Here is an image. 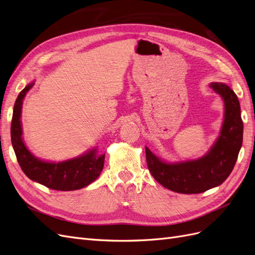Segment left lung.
Returning <instances> with one entry per match:
<instances>
[{
    "mask_svg": "<svg viewBox=\"0 0 255 255\" xmlns=\"http://www.w3.org/2000/svg\"><path fill=\"white\" fill-rule=\"evenodd\" d=\"M211 87L222 97L226 113L220 136L205 156L168 164L145 146L146 165L154 179L180 194H200L222 184L232 172L242 148L244 125L237 96L226 84L212 83Z\"/></svg>",
    "mask_w": 255,
    "mask_h": 255,
    "instance_id": "left-lung-1",
    "label": "left lung"
}]
</instances>
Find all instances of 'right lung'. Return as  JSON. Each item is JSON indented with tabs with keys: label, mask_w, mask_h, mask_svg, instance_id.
I'll return each mask as SVG.
<instances>
[{
	"label": "right lung",
	"mask_w": 255,
	"mask_h": 255,
	"mask_svg": "<svg viewBox=\"0 0 255 255\" xmlns=\"http://www.w3.org/2000/svg\"><path fill=\"white\" fill-rule=\"evenodd\" d=\"M34 83L23 89L13 106L10 135L11 143L18 163L27 177L45 187L55 190H76L87 186L101 173L104 166L105 155H96V150H91L84 155L60 163H48L36 158L22 140L21 109L22 101L26 92L33 87Z\"/></svg>",
	"instance_id": "1"
}]
</instances>
